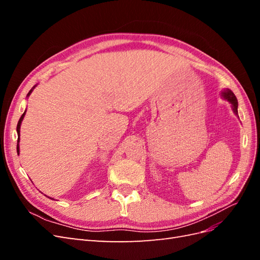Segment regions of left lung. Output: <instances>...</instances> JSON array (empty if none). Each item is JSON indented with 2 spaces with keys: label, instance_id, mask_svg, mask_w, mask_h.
<instances>
[{
  "label": "left lung",
  "instance_id": "8db88e82",
  "mask_svg": "<svg viewBox=\"0 0 260 260\" xmlns=\"http://www.w3.org/2000/svg\"><path fill=\"white\" fill-rule=\"evenodd\" d=\"M221 94H222V98L224 100H226L232 105L233 112L238 115V100H237V96L234 95V93L231 90L226 89V90L222 91Z\"/></svg>",
  "mask_w": 260,
  "mask_h": 260
}]
</instances>
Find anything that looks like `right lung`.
Listing matches in <instances>:
<instances>
[{"label":"right lung","mask_w":260,"mask_h":260,"mask_svg":"<svg viewBox=\"0 0 260 260\" xmlns=\"http://www.w3.org/2000/svg\"><path fill=\"white\" fill-rule=\"evenodd\" d=\"M34 88H35V86H34ZM31 92H32V90L29 91V93L27 94V96L30 95ZM25 114H26V112L21 115L20 119H19V121H18V123H17V135H18V136H20V124H21V121H22V119H23V117H25ZM17 153L19 154V138H18V140H17Z\"/></svg>","instance_id":"1"}]
</instances>
